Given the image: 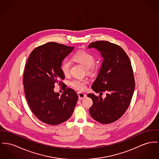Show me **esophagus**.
<instances>
[{"label":"esophagus","mask_w":159,"mask_h":159,"mask_svg":"<svg viewBox=\"0 0 159 159\" xmlns=\"http://www.w3.org/2000/svg\"><path fill=\"white\" fill-rule=\"evenodd\" d=\"M78 95L80 100L83 99H84V98L86 97V95L84 93H82V92H78Z\"/></svg>","instance_id":"esophagus-1"}]
</instances>
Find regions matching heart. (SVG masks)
<instances>
[{"label": "heart", "mask_w": 159, "mask_h": 159, "mask_svg": "<svg viewBox=\"0 0 159 159\" xmlns=\"http://www.w3.org/2000/svg\"><path fill=\"white\" fill-rule=\"evenodd\" d=\"M73 59L82 64L86 68V70L89 73H92L95 69V58L90 52L86 51H79L75 53L72 57ZM71 64L68 60H64L61 64V69L65 76L69 74ZM87 81L82 78H75L70 82V85L74 89L79 91H83L86 89Z\"/></svg>", "instance_id": "heart-1"}]
</instances>
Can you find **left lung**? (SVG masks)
<instances>
[{"instance_id": "1", "label": "left lung", "mask_w": 159, "mask_h": 159, "mask_svg": "<svg viewBox=\"0 0 159 159\" xmlns=\"http://www.w3.org/2000/svg\"><path fill=\"white\" fill-rule=\"evenodd\" d=\"M88 48H95L104 58L92 89L96 93L107 92L105 98L101 95H87L93 101L89 113L96 121L110 124L122 116L131 101L135 81L131 61L124 49L114 43L97 41Z\"/></svg>"}]
</instances>
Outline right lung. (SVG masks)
I'll use <instances>...</instances> for the list:
<instances>
[{"label": "right lung", "mask_w": 159, "mask_h": 159, "mask_svg": "<svg viewBox=\"0 0 159 159\" xmlns=\"http://www.w3.org/2000/svg\"><path fill=\"white\" fill-rule=\"evenodd\" d=\"M74 48L47 43L34 49L26 64L23 79L26 98L34 115L45 124H61L74 112L78 99L74 90L64 85L61 96L53 90L55 84H64L61 66Z\"/></svg>", "instance_id": "add662e5"}]
</instances>
